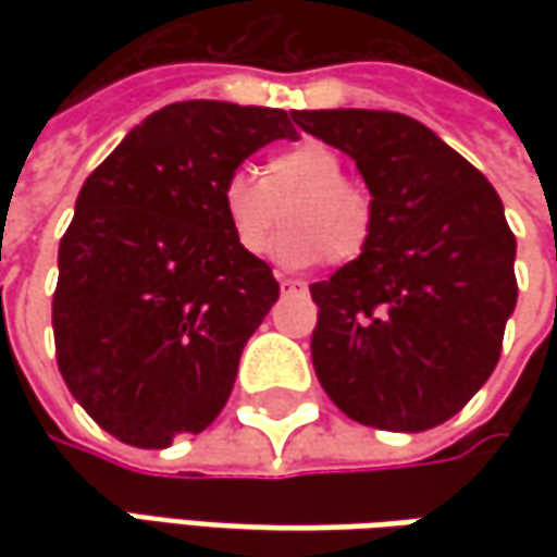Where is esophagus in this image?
Masks as SVG:
<instances>
[{
	"label": "esophagus",
	"instance_id": "obj_1",
	"mask_svg": "<svg viewBox=\"0 0 557 557\" xmlns=\"http://www.w3.org/2000/svg\"><path fill=\"white\" fill-rule=\"evenodd\" d=\"M278 288L282 294H297V290H307V285L300 278H288V275H278Z\"/></svg>",
	"mask_w": 557,
	"mask_h": 557
}]
</instances>
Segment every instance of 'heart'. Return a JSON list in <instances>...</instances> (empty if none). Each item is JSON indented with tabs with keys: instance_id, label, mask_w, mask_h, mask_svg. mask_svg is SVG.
Listing matches in <instances>:
<instances>
[{
	"instance_id": "1",
	"label": "heart",
	"mask_w": 557,
	"mask_h": 557,
	"mask_svg": "<svg viewBox=\"0 0 557 557\" xmlns=\"http://www.w3.org/2000/svg\"><path fill=\"white\" fill-rule=\"evenodd\" d=\"M220 210L245 253L260 257L272 232L288 216V232L275 242L272 257L285 267H312L356 260L374 232V207L362 185L347 180V163L325 141H297L275 151L263 180L235 170L220 188Z\"/></svg>"
}]
</instances>
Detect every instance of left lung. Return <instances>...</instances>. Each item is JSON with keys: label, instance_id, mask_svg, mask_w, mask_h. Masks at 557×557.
I'll list each match as a JSON object with an SVG mask.
<instances>
[{"label": "left lung", "instance_id": "obj_1", "mask_svg": "<svg viewBox=\"0 0 557 557\" xmlns=\"http://www.w3.org/2000/svg\"><path fill=\"white\" fill-rule=\"evenodd\" d=\"M369 185V247L329 282L312 366L332 403L381 431H428L493 374L518 304L515 235L496 188L424 123L394 111H294Z\"/></svg>", "mask_w": 557, "mask_h": 557}]
</instances>
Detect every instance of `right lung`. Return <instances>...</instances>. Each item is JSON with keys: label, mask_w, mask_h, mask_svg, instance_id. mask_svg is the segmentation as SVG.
<instances>
[{"label": "right lung", "mask_w": 557, "mask_h": 557, "mask_svg": "<svg viewBox=\"0 0 557 557\" xmlns=\"http://www.w3.org/2000/svg\"><path fill=\"white\" fill-rule=\"evenodd\" d=\"M290 114L176 101L129 129L76 195L52 329L74 399L120 443L163 449L223 412L278 282L235 245L220 188Z\"/></svg>", "instance_id": "right-lung-1"}]
</instances>
